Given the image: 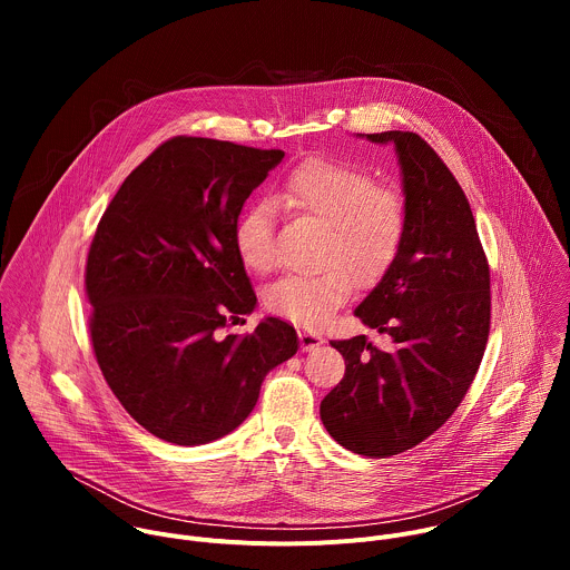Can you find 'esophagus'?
Segmentation results:
<instances>
[{
	"instance_id": "obj_1",
	"label": "esophagus",
	"mask_w": 570,
	"mask_h": 570,
	"mask_svg": "<svg viewBox=\"0 0 570 570\" xmlns=\"http://www.w3.org/2000/svg\"><path fill=\"white\" fill-rule=\"evenodd\" d=\"M297 336H299L302 350H306V352H311V350H315V347H320L324 343L322 336L317 332H313V330H299Z\"/></svg>"
}]
</instances>
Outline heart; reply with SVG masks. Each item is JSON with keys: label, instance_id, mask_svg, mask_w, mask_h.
<instances>
[{"label": "heart", "instance_id": "1", "mask_svg": "<svg viewBox=\"0 0 570 570\" xmlns=\"http://www.w3.org/2000/svg\"><path fill=\"white\" fill-rule=\"evenodd\" d=\"M293 218L324 227L313 275H291L273 284L264 304L299 327H320L358 286L376 284L394 264L409 227L403 196L363 167L341 159L313 157L297 165L275 194ZM234 248L255 275L277 268L275 214L268 203L243 212L234 225Z\"/></svg>", "mask_w": 570, "mask_h": 570}]
</instances>
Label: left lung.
I'll return each mask as SVG.
<instances>
[{
  "instance_id": "left-lung-1",
  "label": "left lung",
  "mask_w": 570,
  "mask_h": 570,
  "mask_svg": "<svg viewBox=\"0 0 570 570\" xmlns=\"http://www.w3.org/2000/svg\"><path fill=\"white\" fill-rule=\"evenodd\" d=\"M396 146L409 227L403 246L354 311L390 336L332 341L345 358L343 381L322 399L324 429L345 449L390 458L433 435L460 405L480 367L492 324L490 264L469 200L417 135L372 132Z\"/></svg>"
}]
</instances>
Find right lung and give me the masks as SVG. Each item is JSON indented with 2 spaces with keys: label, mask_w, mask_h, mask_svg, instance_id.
I'll return each mask as SVG.
<instances>
[{
  "label": "right lung",
  "mask_w": 570,
  "mask_h": 570,
  "mask_svg": "<svg viewBox=\"0 0 570 570\" xmlns=\"http://www.w3.org/2000/svg\"><path fill=\"white\" fill-rule=\"evenodd\" d=\"M279 148L178 135L124 180L86 266L97 363L126 413L155 438L196 446L232 433L264 376L297 352L288 322L253 334L220 330L257 295L234 248V225Z\"/></svg>",
  "instance_id": "obj_1"
}]
</instances>
